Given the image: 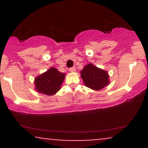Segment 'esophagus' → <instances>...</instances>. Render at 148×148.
<instances>
[{
    "mask_svg": "<svg viewBox=\"0 0 148 148\" xmlns=\"http://www.w3.org/2000/svg\"><path fill=\"white\" fill-rule=\"evenodd\" d=\"M69 72H74L76 71V67H70V68L69 69Z\"/></svg>",
    "mask_w": 148,
    "mask_h": 148,
    "instance_id": "obj_1",
    "label": "esophagus"
}]
</instances>
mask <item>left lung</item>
Masks as SVG:
<instances>
[{"label":"left lung","mask_w":148,"mask_h":148,"mask_svg":"<svg viewBox=\"0 0 148 148\" xmlns=\"http://www.w3.org/2000/svg\"><path fill=\"white\" fill-rule=\"evenodd\" d=\"M81 76L86 86L95 90L102 89L109 84L108 72L92 64L85 66L81 72Z\"/></svg>","instance_id":"left-lung-1"}]
</instances>
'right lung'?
Returning a JSON list of instances; mask_svg holds the SVG:
<instances>
[{
  "label": "right lung",
  "mask_w": 148,
  "mask_h": 148,
  "mask_svg": "<svg viewBox=\"0 0 148 148\" xmlns=\"http://www.w3.org/2000/svg\"><path fill=\"white\" fill-rule=\"evenodd\" d=\"M64 76V73L58 72L57 69L51 67L35 78L36 90L47 95H53L60 89Z\"/></svg>",
  "instance_id": "1"
}]
</instances>
